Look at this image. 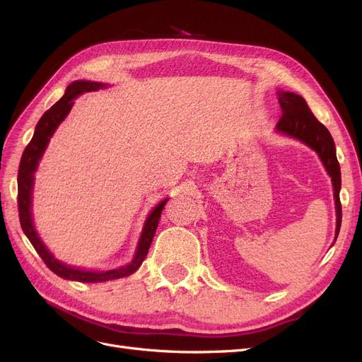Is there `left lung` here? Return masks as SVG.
I'll use <instances>...</instances> for the list:
<instances>
[{"instance_id": "obj_1", "label": "left lung", "mask_w": 362, "mask_h": 362, "mask_svg": "<svg viewBox=\"0 0 362 362\" xmlns=\"http://www.w3.org/2000/svg\"><path fill=\"white\" fill-rule=\"evenodd\" d=\"M282 116L276 125V131L300 140L319 154L325 169L329 173L334 185V198L337 208V229L335 240L341 226V202H339V189H341V172L335 154V144L327 128L315 119L308 104L300 95L293 92H278Z\"/></svg>"}]
</instances>
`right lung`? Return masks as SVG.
<instances>
[{"mask_svg": "<svg viewBox=\"0 0 362 362\" xmlns=\"http://www.w3.org/2000/svg\"><path fill=\"white\" fill-rule=\"evenodd\" d=\"M107 87L104 83H95V81H74L66 87V92L60 98V100L54 104L48 112L43 113L40 120L36 125L35 134H33V139L30 140V144L27 145L23 158H21L19 163V170H18V210H19V222L21 228H23L24 234L30 240V243L33 247L36 249L40 258L45 262L47 267L56 273L57 276L63 279H69V281H78V282H104V281H112L117 278H124L134 273L144 262L149 246L152 243V238H154V234L157 231L158 221L161 217V211L164 205H166L168 199H163L154 210L151 211L148 216L144 231H141L137 250L134 254V258L131 262H128L127 266L112 269V270H105V272H96V270H83V269H76L71 267L64 262H60L52 257L51 252L47 249V246L43 245L42 240L39 238L35 225H33V218H31V192H33V182H35V172L39 166V160L42 158L43 152H45L48 141L51 136L54 134V131L57 129V127L63 122V119L68 116L71 112V108L74 105V100L78 95L84 92H95Z\"/></svg>", "mask_w": 362, "mask_h": 362, "instance_id": "right-lung-1", "label": "right lung"}]
</instances>
